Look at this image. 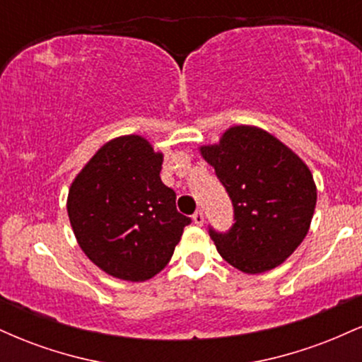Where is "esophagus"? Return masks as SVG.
I'll return each instance as SVG.
<instances>
[{
    "label": "esophagus",
    "instance_id": "esophagus-1",
    "mask_svg": "<svg viewBox=\"0 0 362 362\" xmlns=\"http://www.w3.org/2000/svg\"><path fill=\"white\" fill-rule=\"evenodd\" d=\"M192 219H194V223L197 224V226H202V224H204V214H202V211H197V213H194Z\"/></svg>",
    "mask_w": 362,
    "mask_h": 362
}]
</instances>
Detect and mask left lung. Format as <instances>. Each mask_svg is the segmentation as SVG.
<instances>
[{
  "instance_id": "8db88e82",
  "label": "left lung",
  "mask_w": 362,
  "mask_h": 362,
  "mask_svg": "<svg viewBox=\"0 0 362 362\" xmlns=\"http://www.w3.org/2000/svg\"><path fill=\"white\" fill-rule=\"evenodd\" d=\"M201 155L233 204L230 230L209 226L219 255L247 274L277 267L310 230L317 206L310 168L279 139L252 126L230 127Z\"/></svg>"
}]
</instances>
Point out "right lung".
Masks as SVG:
<instances>
[{"label":"right lung","mask_w":362,"mask_h":362,"mask_svg":"<svg viewBox=\"0 0 362 362\" xmlns=\"http://www.w3.org/2000/svg\"><path fill=\"white\" fill-rule=\"evenodd\" d=\"M163 155L141 136L109 141L74 178L68 216L85 255L117 279H151L192 219L161 182Z\"/></svg>","instance_id":"right-lung-1"}]
</instances>
